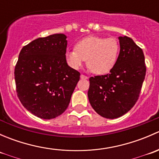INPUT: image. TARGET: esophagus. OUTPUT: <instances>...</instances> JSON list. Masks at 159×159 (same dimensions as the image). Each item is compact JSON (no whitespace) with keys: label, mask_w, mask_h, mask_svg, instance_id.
<instances>
[{"label":"esophagus","mask_w":159,"mask_h":159,"mask_svg":"<svg viewBox=\"0 0 159 159\" xmlns=\"http://www.w3.org/2000/svg\"><path fill=\"white\" fill-rule=\"evenodd\" d=\"M81 79H88V78H89V77L85 76V75H81Z\"/></svg>","instance_id":"1"}]
</instances>
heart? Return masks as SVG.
<instances>
[{"mask_svg":"<svg viewBox=\"0 0 159 159\" xmlns=\"http://www.w3.org/2000/svg\"><path fill=\"white\" fill-rule=\"evenodd\" d=\"M119 50L116 38L89 36L77 42L75 49L68 50L65 57L74 69H79L87 59V65L93 73L105 75L115 67Z\"/></svg>","mask_w":159,"mask_h":159,"instance_id":"b5f03b06","label":"heart"}]
</instances>
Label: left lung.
I'll list each match as a JSON object with an SVG mask.
<instances>
[{"label":"left lung","mask_w":159,"mask_h":159,"mask_svg":"<svg viewBox=\"0 0 159 159\" xmlns=\"http://www.w3.org/2000/svg\"><path fill=\"white\" fill-rule=\"evenodd\" d=\"M120 52L109 74L91 77L88 96L93 109L106 118H119L138 101L146 73L142 49L131 38L119 37Z\"/></svg>","instance_id":"obj_1"}]
</instances>
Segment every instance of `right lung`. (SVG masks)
<instances>
[{"label":"right lung","mask_w":159,"mask_h":159,"mask_svg":"<svg viewBox=\"0 0 159 159\" xmlns=\"http://www.w3.org/2000/svg\"><path fill=\"white\" fill-rule=\"evenodd\" d=\"M67 37L55 34L24 46L14 69L16 91L23 106L43 119L68 108L80 73L67 64Z\"/></svg>","instance_id":"add662e5"}]
</instances>
